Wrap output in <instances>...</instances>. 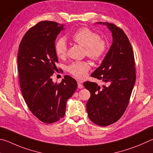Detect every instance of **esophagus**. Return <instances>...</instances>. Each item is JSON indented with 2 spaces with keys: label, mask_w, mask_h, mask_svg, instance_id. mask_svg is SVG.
<instances>
[{
  "label": "esophagus",
  "mask_w": 153,
  "mask_h": 153,
  "mask_svg": "<svg viewBox=\"0 0 153 153\" xmlns=\"http://www.w3.org/2000/svg\"><path fill=\"white\" fill-rule=\"evenodd\" d=\"M83 87H84V86H83V85L82 84V81L78 80V81H77V88L79 89H82L83 88Z\"/></svg>",
  "instance_id": "obj_1"
}]
</instances>
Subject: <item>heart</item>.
Here are the masks:
<instances>
[{
  "mask_svg": "<svg viewBox=\"0 0 153 153\" xmlns=\"http://www.w3.org/2000/svg\"><path fill=\"white\" fill-rule=\"evenodd\" d=\"M71 39L74 42L84 47V53L90 59L98 62L104 57L108 49L107 41L100 37L97 32L88 27H82L71 35ZM55 51L59 58H64L67 55L68 45L63 37L57 39L55 41ZM90 69V63L86 61L73 62L67 67L69 73L77 78L84 77Z\"/></svg>",
  "mask_w": 153,
  "mask_h": 153,
  "instance_id": "b5f03b06",
  "label": "heart"
}]
</instances>
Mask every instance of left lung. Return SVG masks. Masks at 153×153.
<instances>
[{"label": "left lung", "instance_id": "8db88e82", "mask_svg": "<svg viewBox=\"0 0 153 153\" xmlns=\"http://www.w3.org/2000/svg\"><path fill=\"white\" fill-rule=\"evenodd\" d=\"M103 24L112 31L113 43L91 76L105 85L100 88L88 81L84 85L91 94L86 104L89 118L94 124L106 126L118 121L126 110L136 81V68L134 52L124 30L114 23Z\"/></svg>", "mask_w": 153, "mask_h": 153}]
</instances>
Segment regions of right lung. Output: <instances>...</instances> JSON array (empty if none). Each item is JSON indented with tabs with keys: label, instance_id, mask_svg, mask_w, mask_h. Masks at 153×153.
Here are the masks:
<instances>
[{
	"label": "right lung",
	"instance_id": "add662e5",
	"mask_svg": "<svg viewBox=\"0 0 153 153\" xmlns=\"http://www.w3.org/2000/svg\"><path fill=\"white\" fill-rule=\"evenodd\" d=\"M64 25L42 21L30 28L19 45V78L22 94L30 112L46 124L65 116L66 102L77 88V82L65 76L54 84L51 76L57 69L55 41Z\"/></svg>",
	"mask_w": 153,
	"mask_h": 153
}]
</instances>
